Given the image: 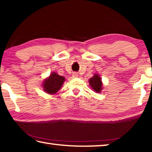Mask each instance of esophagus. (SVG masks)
Masks as SVG:
<instances>
[{"label":"esophagus","instance_id":"1","mask_svg":"<svg viewBox=\"0 0 152 152\" xmlns=\"http://www.w3.org/2000/svg\"><path fill=\"white\" fill-rule=\"evenodd\" d=\"M73 77L74 78H76V77H78V74L77 73H73Z\"/></svg>","mask_w":152,"mask_h":152}]
</instances>
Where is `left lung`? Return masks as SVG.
I'll list each match as a JSON object with an SVG mask.
<instances>
[{"mask_svg":"<svg viewBox=\"0 0 152 152\" xmlns=\"http://www.w3.org/2000/svg\"><path fill=\"white\" fill-rule=\"evenodd\" d=\"M90 86L96 92H101L102 88V83L101 78L98 74H94L93 77L89 80Z\"/></svg>","mask_w":152,"mask_h":152,"instance_id":"obj_1","label":"left lung"}]
</instances>
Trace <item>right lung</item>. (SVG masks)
Returning <instances> with one entry per match:
<instances>
[{
	"mask_svg": "<svg viewBox=\"0 0 152 152\" xmlns=\"http://www.w3.org/2000/svg\"><path fill=\"white\" fill-rule=\"evenodd\" d=\"M65 78L59 76L57 73L52 72L43 84V90L48 94H56L61 88Z\"/></svg>",
	"mask_w": 152,
	"mask_h": 152,
	"instance_id": "obj_1",
	"label": "right lung"
}]
</instances>
